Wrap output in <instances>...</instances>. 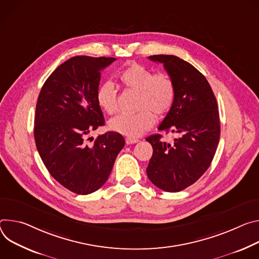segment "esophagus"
<instances>
[{
  "instance_id": "esophagus-1",
  "label": "esophagus",
  "mask_w": 259,
  "mask_h": 259,
  "mask_svg": "<svg viewBox=\"0 0 259 259\" xmlns=\"http://www.w3.org/2000/svg\"><path fill=\"white\" fill-rule=\"evenodd\" d=\"M139 140L138 139H134V138H125V143L126 145H131V144H136V143H138Z\"/></svg>"
}]
</instances>
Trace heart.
I'll list each match as a JSON object with an SVG mask.
<instances>
[{
  "instance_id": "obj_1",
  "label": "heart",
  "mask_w": 259,
  "mask_h": 259,
  "mask_svg": "<svg viewBox=\"0 0 259 259\" xmlns=\"http://www.w3.org/2000/svg\"><path fill=\"white\" fill-rule=\"evenodd\" d=\"M125 90L138 93L135 114H121L113 118L109 126L112 131L128 137H140L149 131L156 117H162L170 110L176 97L173 80L164 73L154 74L137 63L130 64L118 75ZM97 103L107 114L118 111L117 92L110 82L102 83L97 91Z\"/></svg>"
}]
</instances>
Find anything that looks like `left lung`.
Listing matches in <instances>:
<instances>
[{"mask_svg":"<svg viewBox=\"0 0 259 259\" xmlns=\"http://www.w3.org/2000/svg\"><path fill=\"white\" fill-rule=\"evenodd\" d=\"M163 64L173 80L176 97L158 130L177 137L174 143L155 134L146 139L153 153L146 168L149 180L161 190L178 192L196 182L210 166L219 138L217 101L206 77L175 55H151Z\"/></svg>","mask_w":259,"mask_h":259,"instance_id":"1","label":"left lung"}]
</instances>
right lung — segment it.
Segmentation results:
<instances>
[{
  "mask_svg": "<svg viewBox=\"0 0 259 259\" xmlns=\"http://www.w3.org/2000/svg\"><path fill=\"white\" fill-rule=\"evenodd\" d=\"M115 60L74 56L51 73L38 97L34 126L38 152L50 175L77 194H90L106 183L125 143L115 132L100 135L94 144L85 141L105 123L97 91L101 71Z\"/></svg>",
  "mask_w": 259,
  "mask_h": 259,
  "instance_id": "1",
  "label": "right lung"
}]
</instances>
